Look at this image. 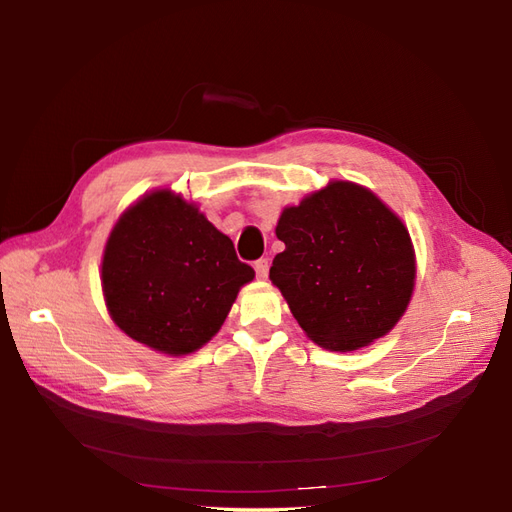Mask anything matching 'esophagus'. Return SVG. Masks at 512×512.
I'll use <instances>...</instances> for the list:
<instances>
[{"label": "esophagus", "instance_id": "obj_1", "mask_svg": "<svg viewBox=\"0 0 512 512\" xmlns=\"http://www.w3.org/2000/svg\"><path fill=\"white\" fill-rule=\"evenodd\" d=\"M254 269H256L258 280H267V275H269V260H267V258L256 260V262H254Z\"/></svg>", "mask_w": 512, "mask_h": 512}]
</instances>
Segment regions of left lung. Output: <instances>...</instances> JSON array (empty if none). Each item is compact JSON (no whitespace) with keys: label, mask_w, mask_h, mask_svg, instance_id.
Instances as JSON below:
<instances>
[{"label":"left lung","mask_w":512,"mask_h":512,"mask_svg":"<svg viewBox=\"0 0 512 512\" xmlns=\"http://www.w3.org/2000/svg\"><path fill=\"white\" fill-rule=\"evenodd\" d=\"M271 282L318 346L348 352L389 333L414 290V247L397 215L363 185L331 181L286 207Z\"/></svg>","instance_id":"8db88e82"}]
</instances>
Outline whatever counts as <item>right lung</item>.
<instances>
[{
	"label": "right lung",
	"instance_id": "obj_1",
	"mask_svg": "<svg viewBox=\"0 0 512 512\" xmlns=\"http://www.w3.org/2000/svg\"><path fill=\"white\" fill-rule=\"evenodd\" d=\"M252 280L232 241L170 190L134 203L104 247L108 314L138 344L168 356L203 348Z\"/></svg>",
	"mask_w": 512,
	"mask_h": 512
}]
</instances>
